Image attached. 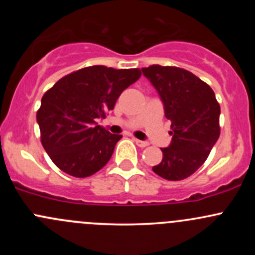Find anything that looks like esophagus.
I'll use <instances>...</instances> for the list:
<instances>
[{"instance_id": "obj_1", "label": "esophagus", "mask_w": 255, "mask_h": 255, "mask_svg": "<svg viewBox=\"0 0 255 255\" xmlns=\"http://www.w3.org/2000/svg\"><path fill=\"white\" fill-rule=\"evenodd\" d=\"M134 143L137 144L138 146H140V148H144V146L148 145V142H145V140H139V139H134Z\"/></svg>"}]
</instances>
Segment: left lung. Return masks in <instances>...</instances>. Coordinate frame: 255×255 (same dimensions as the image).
I'll return each instance as SVG.
<instances>
[{
	"instance_id": "left-lung-1",
	"label": "left lung",
	"mask_w": 255,
	"mask_h": 255,
	"mask_svg": "<svg viewBox=\"0 0 255 255\" xmlns=\"http://www.w3.org/2000/svg\"><path fill=\"white\" fill-rule=\"evenodd\" d=\"M143 75L158 92L173 135L153 171L171 181L186 179L206 161L220 137L221 109L215 92L197 76L175 66L151 65Z\"/></svg>"
}]
</instances>
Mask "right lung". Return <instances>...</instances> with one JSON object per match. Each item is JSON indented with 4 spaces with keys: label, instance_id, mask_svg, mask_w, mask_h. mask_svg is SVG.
<instances>
[{
    "label": "right lung",
    "instance_id": "obj_1",
    "mask_svg": "<svg viewBox=\"0 0 255 255\" xmlns=\"http://www.w3.org/2000/svg\"><path fill=\"white\" fill-rule=\"evenodd\" d=\"M140 75L139 69L89 66L64 76L45 92L37 122L43 146L60 170L86 177L109 163L122 135L110 133L96 120L106 117Z\"/></svg>",
    "mask_w": 255,
    "mask_h": 255
}]
</instances>
